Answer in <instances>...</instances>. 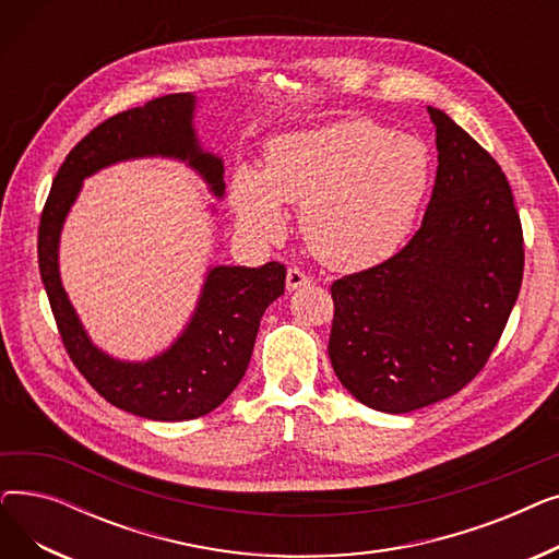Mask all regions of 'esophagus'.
Returning a JSON list of instances; mask_svg holds the SVG:
<instances>
[{"instance_id":"1","label":"esophagus","mask_w":559,"mask_h":559,"mask_svg":"<svg viewBox=\"0 0 559 559\" xmlns=\"http://www.w3.org/2000/svg\"><path fill=\"white\" fill-rule=\"evenodd\" d=\"M310 281H312V278H310L306 272L297 270V267H289V270H287V276H285V285H287L289 292L310 285Z\"/></svg>"}]
</instances>
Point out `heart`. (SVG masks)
<instances>
[{"label": "heart", "instance_id": "b5f03b06", "mask_svg": "<svg viewBox=\"0 0 559 559\" xmlns=\"http://www.w3.org/2000/svg\"><path fill=\"white\" fill-rule=\"evenodd\" d=\"M424 140L371 120H342L270 140L264 169L233 171L230 203L245 233L274 240L283 205H299L310 251L333 270L358 272L392 258L430 188Z\"/></svg>", "mask_w": 559, "mask_h": 559}]
</instances>
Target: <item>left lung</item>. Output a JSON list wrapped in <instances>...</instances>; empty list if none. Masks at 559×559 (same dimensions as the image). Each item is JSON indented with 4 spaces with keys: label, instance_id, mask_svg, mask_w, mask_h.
I'll list each match as a JSON object with an SVG mask.
<instances>
[{
    "label": "left lung",
    "instance_id": "1",
    "mask_svg": "<svg viewBox=\"0 0 559 559\" xmlns=\"http://www.w3.org/2000/svg\"><path fill=\"white\" fill-rule=\"evenodd\" d=\"M428 112L439 165L421 228L390 260L331 285L335 376L390 415L476 378L523 278V230L501 165L444 110Z\"/></svg>",
    "mask_w": 559,
    "mask_h": 559
}]
</instances>
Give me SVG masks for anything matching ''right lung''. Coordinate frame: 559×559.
Wrapping results in <instances>:
<instances>
[{
    "label": "right lung",
    "instance_id": "obj_1",
    "mask_svg": "<svg viewBox=\"0 0 559 559\" xmlns=\"http://www.w3.org/2000/svg\"><path fill=\"white\" fill-rule=\"evenodd\" d=\"M197 97L165 95L117 112L87 133L58 169L38 228V264L58 333L76 369L108 403L154 421H188L213 413L242 380L262 312L285 292V264L209 270L183 333L160 356L127 362L87 337L58 272V242L83 179L131 158H174L224 197V163L203 152L192 127Z\"/></svg>",
    "mask_w": 559,
    "mask_h": 559
}]
</instances>
